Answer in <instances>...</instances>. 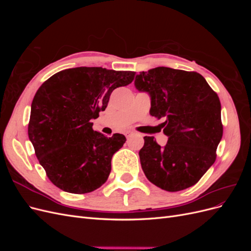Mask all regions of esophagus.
I'll use <instances>...</instances> for the list:
<instances>
[{"label": "esophagus", "mask_w": 251, "mask_h": 251, "mask_svg": "<svg viewBox=\"0 0 251 251\" xmlns=\"http://www.w3.org/2000/svg\"><path fill=\"white\" fill-rule=\"evenodd\" d=\"M134 134H135V133H134V132H131V131H128V132H126V138H130V137H131V136H132V135H134Z\"/></svg>", "instance_id": "obj_1"}]
</instances>
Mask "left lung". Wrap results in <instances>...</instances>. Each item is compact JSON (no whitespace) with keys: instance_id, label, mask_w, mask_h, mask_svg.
Here are the masks:
<instances>
[{"instance_id":"obj_1","label":"left lung","mask_w":251,"mask_h":251,"mask_svg":"<svg viewBox=\"0 0 251 251\" xmlns=\"http://www.w3.org/2000/svg\"><path fill=\"white\" fill-rule=\"evenodd\" d=\"M135 87L151 97V116L163 119L168 143L146 136L139 151L142 171L161 189L195 185L216 160L222 139L221 103L201 74L157 67L136 75Z\"/></svg>"}]
</instances>
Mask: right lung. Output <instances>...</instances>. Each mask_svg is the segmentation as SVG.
Returning <instances> with one entry per match:
<instances>
[{"mask_svg": "<svg viewBox=\"0 0 251 251\" xmlns=\"http://www.w3.org/2000/svg\"><path fill=\"white\" fill-rule=\"evenodd\" d=\"M134 76L132 71L78 67L55 73L37 90L29 140L48 178L62 191L91 193L107 181L112 157L126 139L93 131L92 119L107 108L113 90Z\"/></svg>", "mask_w": 251, "mask_h": 251, "instance_id": "obj_1", "label": "right lung"}]
</instances>
